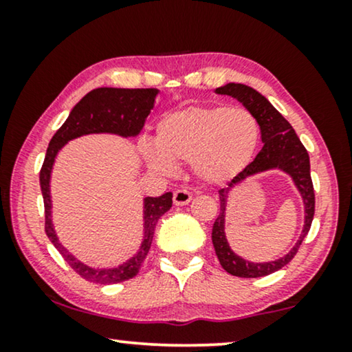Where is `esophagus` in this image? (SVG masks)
I'll return each instance as SVG.
<instances>
[{
  "label": "esophagus",
  "instance_id": "obj_1",
  "mask_svg": "<svg viewBox=\"0 0 352 352\" xmlns=\"http://www.w3.org/2000/svg\"><path fill=\"white\" fill-rule=\"evenodd\" d=\"M190 200H192V194L186 189H177L175 192V195H173V201H175V205H177V206L187 205Z\"/></svg>",
  "mask_w": 352,
  "mask_h": 352
}]
</instances>
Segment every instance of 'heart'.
<instances>
[{"instance_id":"obj_1","label":"heart","mask_w":352,"mask_h":352,"mask_svg":"<svg viewBox=\"0 0 352 352\" xmlns=\"http://www.w3.org/2000/svg\"><path fill=\"white\" fill-rule=\"evenodd\" d=\"M259 123L247 109L192 105L163 117L157 124L155 147L144 146L152 170L170 175L176 163L192 162L200 181L223 184L248 166L259 142Z\"/></svg>"}]
</instances>
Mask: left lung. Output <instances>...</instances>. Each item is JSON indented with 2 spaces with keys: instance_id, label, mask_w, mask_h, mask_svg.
Returning <instances> with one entry per match:
<instances>
[{
  "instance_id": "1",
  "label": "left lung",
  "mask_w": 352,
  "mask_h": 352,
  "mask_svg": "<svg viewBox=\"0 0 352 352\" xmlns=\"http://www.w3.org/2000/svg\"><path fill=\"white\" fill-rule=\"evenodd\" d=\"M216 93L232 96V98L240 100V102L256 117L259 129H261V139L264 142V146L261 151H259L256 158L229 182V187L243 181L245 177L256 175V173L278 168V170L285 171L292 176V179L295 181L298 190H300V194L302 197V201H305V229H302L300 240H298L295 247L290 250V253L285 254V256L280 259H277V261L250 263L237 256V254L230 250L228 240H226L224 218L226 200H228L229 189L219 190V214L213 224L211 240H213L216 256H218L221 266H223L226 272L232 274L235 277H264L278 271V269H282L283 266H287V264L295 258L298 248L301 247L302 240H305L311 229L316 210V195L314 186H312L311 179L309 153H307L305 146L301 144L300 138L296 136L292 124L288 123L287 120L282 117L280 112H278L263 94H259L256 89L250 88L247 85L228 83L226 86H221V88L216 89Z\"/></svg>"
}]
</instances>
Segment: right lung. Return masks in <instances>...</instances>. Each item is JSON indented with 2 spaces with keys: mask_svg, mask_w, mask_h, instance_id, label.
<instances>
[{
  "mask_svg": "<svg viewBox=\"0 0 352 352\" xmlns=\"http://www.w3.org/2000/svg\"><path fill=\"white\" fill-rule=\"evenodd\" d=\"M158 94L155 88L146 89H123V88H98L89 91L78 104L72 109L69 118L57 129L52 136L50 147L46 151L45 162L40 171V184L45 200V230L52 245L59 250L67 264L83 277L85 280L109 285L120 283L136 277L141 269L144 259L147 258L151 250L153 232H155L157 221L171 208L173 194L166 192L160 197H147L144 200V240L138 254L128 263L113 269H93L78 259L72 256L59 243L56 237L54 228L51 221V195H50V177L54 165V158L60 147L70 139L80 138L91 133H113L120 136H136L146 123V118L153 109V102Z\"/></svg>",
  "mask_w": 352,
  "mask_h": 352,
  "instance_id": "1",
  "label": "right lung"
}]
</instances>
